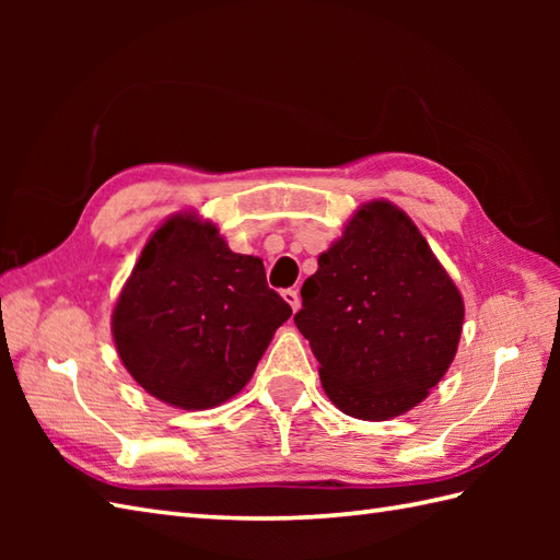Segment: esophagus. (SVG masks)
Returning <instances> with one entry per match:
<instances>
[{
    "label": "esophagus",
    "instance_id": "1",
    "mask_svg": "<svg viewBox=\"0 0 560 560\" xmlns=\"http://www.w3.org/2000/svg\"><path fill=\"white\" fill-rule=\"evenodd\" d=\"M281 295H283V301L291 305L293 313L299 311V307H301V293H299V289H287V291H281Z\"/></svg>",
    "mask_w": 560,
    "mask_h": 560
}]
</instances>
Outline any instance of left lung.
Wrapping results in <instances>:
<instances>
[{"label": "left lung", "mask_w": 560, "mask_h": 560, "mask_svg": "<svg viewBox=\"0 0 560 560\" xmlns=\"http://www.w3.org/2000/svg\"><path fill=\"white\" fill-rule=\"evenodd\" d=\"M293 323L337 407L387 421L423 401L455 359L464 303L411 219L371 201L307 277Z\"/></svg>", "instance_id": "8db88e82"}]
</instances>
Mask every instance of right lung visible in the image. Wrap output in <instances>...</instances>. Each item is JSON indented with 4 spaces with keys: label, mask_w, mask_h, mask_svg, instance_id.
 <instances>
[{
    "label": "right lung",
    "mask_w": 560,
    "mask_h": 560,
    "mask_svg": "<svg viewBox=\"0 0 560 560\" xmlns=\"http://www.w3.org/2000/svg\"><path fill=\"white\" fill-rule=\"evenodd\" d=\"M289 317L259 257L233 253L217 225L175 213L141 249L113 337L149 395L192 411L237 395Z\"/></svg>",
    "instance_id": "obj_1"
}]
</instances>
